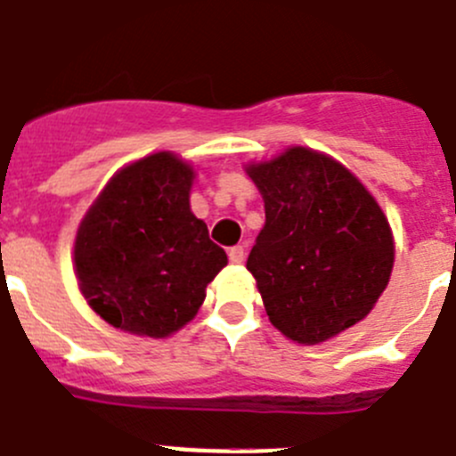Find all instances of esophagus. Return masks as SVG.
Masks as SVG:
<instances>
[{
  "instance_id": "esophagus-1",
  "label": "esophagus",
  "mask_w": 456,
  "mask_h": 456,
  "mask_svg": "<svg viewBox=\"0 0 456 456\" xmlns=\"http://www.w3.org/2000/svg\"><path fill=\"white\" fill-rule=\"evenodd\" d=\"M244 257H246L244 246H232V248H228V260H231L232 265H241Z\"/></svg>"
}]
</instances>
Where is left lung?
<instances>
[{"instance_id": "left-lung-1", "label": "left lung", "mask_w": 456, "mask_h": 456, "mask_svg": "<svg viewBox=\"0 0 456 456\" xmlns=\"http://www.w3.org/2000/svg\"><path fill=\"white\" fill-rule=\"evenodd\" d=\"M246 171L266 215L246 269L271 323L312 346L364 319L394 269L389 221L366 187L303 146Z\"/></svg>"}]
</instances>
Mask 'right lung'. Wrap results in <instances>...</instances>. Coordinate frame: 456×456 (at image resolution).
<instances>
[{"label":"right lung","mask_w":456,"mask_h":456,"mask_svg":"<svg viewBox=\"0 0 456 456\" xmlns=\"http://www.w3.org/2000/svg\"><path fill=\"white\" fill-rule=\"evenodd\" d=\"M194 171L153 153L110 178L77 232L74 265L90 307L119 330L167 337L194 319L225 250L190 210Z\"/></svg>","instance_id":"1"}]
</instances>
